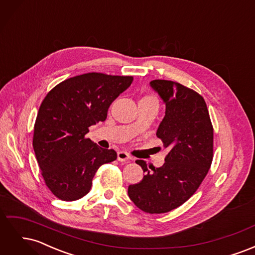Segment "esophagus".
<instances>
[{"label": "esophagus", "instance_id": "obj_1", "mask_svg": "<svg viewBox=\"0 0 255 255\" xmlns=\"http://www.w3.org/2000/svg\"><path fill=\"white\" fill-rule=\"evenodd\" d=\"M117 158H118L119 161H127V160H130V159H132V157H130V156L128 155V154L127 152H125V151L118 152Z\"/></svg>", "mask_w": 255, "mask_h": 255}]
</instances>
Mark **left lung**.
I'll return each mask as SVG.
<instances>
[{"mask_svg":"<svg viewBox=\"0 0 255 255\" xmlns=\"http://www.w3.org/2000/svg\"><path fill=\"white\" fill-rule=\"evenodd\" d=\"M166 105L156 136L169 152L165 164L141 166L142 180L129 185L134 204L149 214H163L179 207L195 194L213 160L214 129L204 99L183 85L166 80L150 82Z\"/></svg>","mask_w":255,"mask_h":255,"instance_id":"1","label":"left lung"}]
</instances>
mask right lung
Returning a JSON list of instances; mask_svg holds the SVG:
<instances>
[{
    "mask_svg": "<svg viewBox=\"0 0 255 255\" xmlns=\"http://www.w3.org/2000/svg\"><path fill=\"white\" fill-rule=\"evenodd\" d=\"M133 76L90 72L56 85L45 96L34 126L33 148L48 188L63 201L87 195L100 166L117 158L85 137L107 117L109 107Z\"/></svg>",
    "mask_w": 255,
    "mask_h": 255,
    "instance_id": "right-lung-1",
    "label": "right lung"
}]
</instances>
